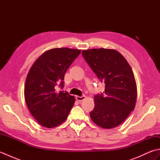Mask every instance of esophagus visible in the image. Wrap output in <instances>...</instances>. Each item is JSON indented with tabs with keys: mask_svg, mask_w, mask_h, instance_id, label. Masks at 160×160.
Here are the masks:
<instances>
[{
	"mask_svg": "<svg viewBox=\"0 0 160 160\" xmlns=\"http://www.w3.org/2000/svg\"><path fill=\"white\" fill-rule=\"evenodd\" d=\"M86 96H76V99L78 101H82L84 99H85Z\"/></svg>",
	"mask_w": 160,
	"mask_h": 160,
	"instance_id": "esophagus-1",
	"label": "esophagus"
}]
</instances>
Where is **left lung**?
Here are the masks:
<instances>
[{"label":"left lung","instance_id":"8db88e82","mask_svg":"<svg viewBox=\"0 0 160 160\" xmlns=\"http://www.w3.org/2000/svg\"><path fill=\"white\" fill-rule=\"evenodd\" d=\"M82 54L99 80L105 84L104 94L94 96L91 119L102 128L116 127L134 110L137 87L133 72L116 50L92 49L82 51Z\"/></svg>","mask_w":160,"mask_h":160}]
</instances>
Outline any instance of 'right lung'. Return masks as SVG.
Listing matches in <instances>:
<instances>
[{
    "label": "right lung",
    "instance_id": "1",
    "mask_svg": "<svg viewBox=\"0 0 160 160\" xmlns=\"http://www.w3.org/2000/svg\"><path fill=\"white\" fill-rule=\"evenodd\" d=\"M81 51L55 48L42 53L30 69L25 84L26 104L33 117L47 128L65 121L72 108L74 96L56 91L64 87V74Z\"/></svg>",
    "mask_w": 160,
    "mask_h": 160
}]
</instances>
